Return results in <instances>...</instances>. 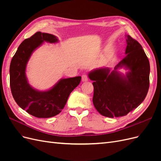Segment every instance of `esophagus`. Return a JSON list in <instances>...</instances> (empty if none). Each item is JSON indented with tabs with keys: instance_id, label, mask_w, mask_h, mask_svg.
I'll return each mask as SVG.
<instances>
[{
	"instance_id": "esophagus-1",
	"label": "esophagus",
	"mask_w": 161,
	"mask_h": 161,
	"mask_svg": "<svg viewBox=\"0 0 161 161\" xmlns=\"http://www.w3.org/2000/svg\"><path fill=\"white\" fill-rule=\"evenodd\" d=\"M82 80L83 82L88 81V76H87L86 74H83L82 75Z\"/></svg>"
}]
</instances>
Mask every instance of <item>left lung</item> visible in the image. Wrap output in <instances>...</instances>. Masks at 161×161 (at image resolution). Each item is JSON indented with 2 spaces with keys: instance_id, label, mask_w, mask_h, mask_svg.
I'll return each instance as SVG.
<instances>
[{
  "instance_id": "8db88e82",
  "label": "left lung",
  "mask_w": 161,
  "mask_h": 161,
  "mask_svg": "<svg viewBox=\"0 0 161 161\" xmlns=\"http://www.w3.org/2000/svg\"><path fill=\"white\" fill-rule=\"evenodd\" d=\"M127 46L124 59L113 71L100 68L91 71L89 77L94 80L92 103L102 115L114 118L127 115L144 100L149 89L150 63L140 43L126 36ZM128 69L125 75L117 70Z\"/></svg>"
}]
</instances>
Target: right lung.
<instances>
[{
	"mask_svg": "<svg viewBox=\"0 0 161 161\" xmlns=\"http://www.w3.org/2000/svg\"><path fill=\"white\" fill-rule=\"evenodd\" d=\"M46 42L56 43L58 39L50 33L38 31L24 40L13 57L10 65V86L17 105L28 114L39 118H48L60 114L68 98L79 85L81 76L62 79L50 89L40 91L29 84L25 71L27 62L37 47Z\"/></svg>",
	"mask_w": 161,
	"mask_h": 161,
	"instance_id": "add662e5",
	"label": "right lung"
}]
</instances>
